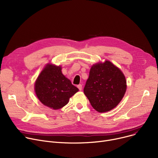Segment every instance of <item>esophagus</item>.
I'll return each mask as SVG.
<instances>
[{
	"label": "esophagus",
	"instance_id": "esophagus-1",
	"mask_svg": "<svg viewBox=\"0 0 158 158\" xmlns=\"http://www.w3.org/2000/svg\"><path fill=\"white\" fill-rule=\"evenodd\" d=\"M77 88H78V89H79L80 91H81V90H82V85H77Z\"/></svg>",
	"mask_w": 158,
	"mask_h": 158
}]
</instances>
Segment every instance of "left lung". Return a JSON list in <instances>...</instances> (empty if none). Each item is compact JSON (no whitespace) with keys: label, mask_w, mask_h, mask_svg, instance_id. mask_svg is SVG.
<instances>
[{"label":"left lung","mask_w":158,"mask_h":158,"mask_svg":"<svg viewBox=\"0 0 158 158\" xmlns=\"http://www.w3.org/2000/svg\"><path fill=\"white\" fill-rule=\"evenodd\" d=\"M122 71L109 61L94 64L84 93L94 108L100 113L111 110L121 101L126 91Z\"/></svg>","instance_id":"1"}]
</instances>
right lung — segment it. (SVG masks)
Listing matches in <instances>:
<instances>
[{"instance_id":"obj_1","label":"right lung","mask_w":158,"mask_h":158,"mask_svg":"<svg viewBox=\"0 0 158 158\" xmlns=\"http://www.w3.org/2000/svg\"><path fill=\"white\" fill-rule=\"evenodd\" d=\"M35 92L41 102L54 110L67 104L69 98L79 91L64 77L61 66L47 64L35 82Z\"/></svg>"}]
</instances>
